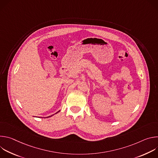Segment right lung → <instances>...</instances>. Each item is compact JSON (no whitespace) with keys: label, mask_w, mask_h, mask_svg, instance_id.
I'll return each mask as SVG.
<instances>
[{"label":"right lung","mask_w":158,"mask_h":158,"mask_svg":"<svg viewBox=\"0 0 158 158\" xmlns=\"http://www.w3.org/2000/svg\"><path fill=\"white\" fill-rule=\"evenodd\" d=\"M58 112H59V111H58Z\"/></svg>","instance_id":"add662e5"}]
</instances>
